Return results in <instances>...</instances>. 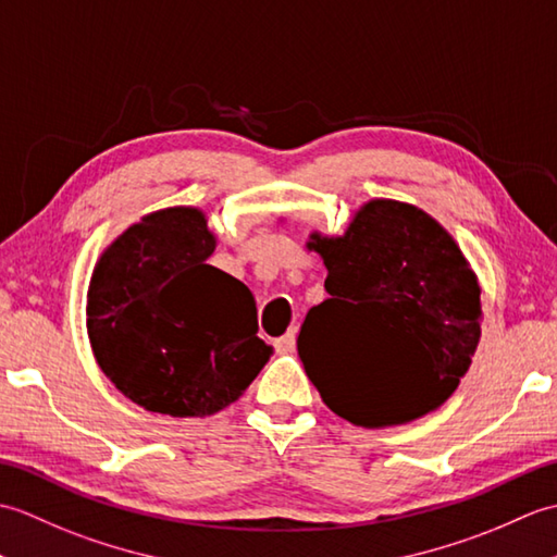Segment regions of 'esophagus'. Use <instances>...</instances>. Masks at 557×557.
<instances>
[{"label":"esophagus","instance_id":"34e87169","mask_svg":"<svg viewBox=\"0 0 557 557\" xmlns=\"http://www.w3.org/2000/svg\"><path fill=\"white\" fill-rule=\"evenodd\" d=\"M295 336H298V331L290 329L288 333H283L281 338L274 341V348L281 352V355H288L295 350Z\"/></svg>","mask_w":557,"mask_h":557}]
</instances>
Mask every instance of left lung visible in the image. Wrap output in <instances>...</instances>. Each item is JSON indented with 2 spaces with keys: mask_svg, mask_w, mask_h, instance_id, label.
<instances>
[{
  "mask_svg": "<svg viewBox=\"0 0 557 557\" xmlns=\"http://www.w3.org/2000/svg\"><path fill=\"white\" fill-rule=\"evenodd\" d=\"M310 238L331 298L307 312L298 355L321 400L367 429L446 403L481 336L479 283L450 233L412 205L372 200L345 236Z\"/></svg>",
  "mask_w": 557,
  "mask_h": 557,
  "instance_id": "obj_1",
  "label": "left lung"
}]
</instances>
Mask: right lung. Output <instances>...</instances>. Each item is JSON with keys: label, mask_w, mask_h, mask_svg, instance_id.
Returning a JSON list of instances; mask_svg holds the SVG:
<instances>
[{"label": "right lung", "mask_w": 557, "mask_h": 557, "mask_svg": "<svg viewBox=\"0 0 557 557\" xmlns=\"http://www.w3.org/2000/svg\"><path fill=\"white\" fill-rule=\"evenodd\" d=\"M214 247L200 209L169 207L123 231L95 264V360L145 410L214 414L236 403L269 360L252 293L207 264Z\"/></svg>", "instance_id": "obj_1"}]
</instances>
